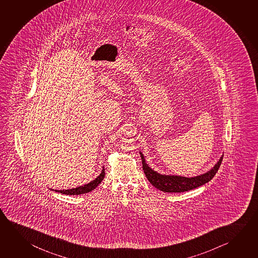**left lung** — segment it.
I'll use <instances>...</instances> for the list:
<instances>
[{
	"mask_svg": "<svg viewBox=\"0 0 258 258\" xmlns=\"http://www.w3.org/2000/svg\"><path fill=\"white\" fill-rule=\"evenodd\" d=\"M142 160V168L148 180L158 189L168 192V193H180L188 190L194 189L200 185L208 183L217 174L218 168L221 165L223 156L217 161V164L209 171L202 174L200 176L194 177H185L180 176H171V175H161L158 172L154 171L146 163L143 154L140 152Z\"/></svg>",
	"mask_w": 258,
	"mask_h": 258,
	"instance_id": "8db88e82",
	"label": "left lung"
}]
</instances>
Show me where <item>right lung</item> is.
Returning <instances> with one entry per match:
<instances>
[{
	"label": "right lung",
	"instance_id": "add662e5",
	"mask_svg": "<svg viewBox=\"0 0 258 258\" xmlns=\"http://www.w3.org/2000/svg\"><path fill=\"white\" fill-rule=\"evenodd\" d=\"M104 176L105 169L104 167H103V169H102V171L100 173V176H98V177L95 178L94 180L91 181V182L88 183L86 185H81V186H79V187H76V188H72V189L55 190V191H56V192H59V193H61V194L65 195L85 194V193L91 192L92 190L95 189L96 187H97V186L100 185V183H101V181L103 180Z\"/></svg>",
	"mask_w": 258,
	"mask_h": 258
}]
</instances>
